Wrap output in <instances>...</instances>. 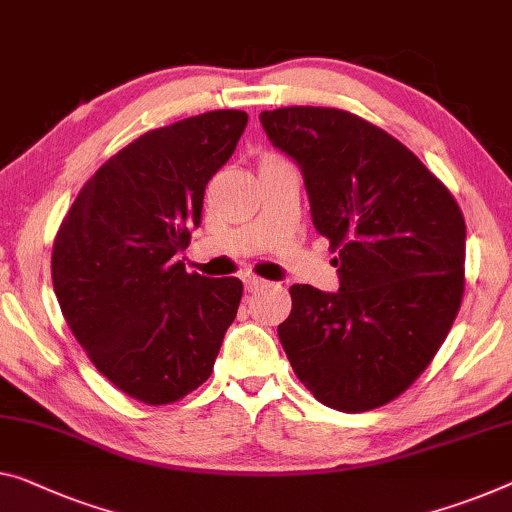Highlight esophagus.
Segmentation results:
<instances>
[{
	"instance_id": "esophagus-1",
	"label": "esophagus",
	"mask_w": 512,
	"mask_h": 512,
	"mask_svg": "<svg viewBox=\"0 0 512 512\" xmlns=\"http://www.w3.org/2000/svg\"><path fill=\"white\" fill-rule=\"evenodd\" d=\"M241 280H243V287H246V292H257L259 287L266 285V280H262L255 273H241Z\"/></svg>"
}]
</instances>
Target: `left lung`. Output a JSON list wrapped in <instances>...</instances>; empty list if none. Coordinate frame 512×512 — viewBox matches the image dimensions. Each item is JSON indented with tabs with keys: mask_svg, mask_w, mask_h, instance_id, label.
I'll use <instances>...</instances> for the list:
<instances>
[{
	"mask_svg": "<svg viewBox=\"0 0 512 512\" xmlns=\"http://www.w3.org/2000/svg\"><path fill=\"white\" fill-rule=\"evenodd\" d=\"M259 121L299 165L312 225L340 266L338 292L289 287L282 349L326 407H381L414 384L460 310L462 211L404 144L352 112L296 105Z\"/></svg>",
	"mask_w": 512,
	"mask_h": 512,
	"instance_id": "obj_1",
	"label": "left lung"
}]
</instances>
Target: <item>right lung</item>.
Returning a JSON list of instances; mask_svg holds the SVG:
<instances>
[{"label":"right lung","instance_id":"add662e5","mask_svg":"<svg viewBox=\"0 0 512 512\" xmlns=\"http://www.w3.org/2000/svg\"><path fill=\"white\" fill-rule=\"evenodd\" d=\"M246 124V112L216 110L140 135L98 167L57 232L66 324L96 370L144 404L204 384L239 310V278L186 273L177 255Z\"/></svg>","mask_w":512,"mask_h":512}]
</instances>
